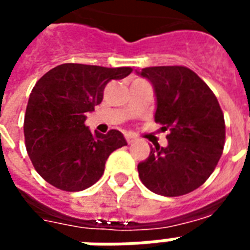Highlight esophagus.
Returning a JSON list of instances; mask_svg holds the SVG:
<instances>
[{"label":"esophagus","mask_w":250,"mask_h":250,"mask_svg":"<svg viewBox=\"0 0 250 250\" xmlns=\"http://www.w3.org/2000/svg\"><path fill=\"white\" fill-rule=\"evenodd\" d=\"M125 140H127V143L130 144V143H132V142H135V140H136V138H135L134 135L125 134Z\"/></svg>","instance_id":"esophagus-1"}]
</instances>
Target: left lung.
<instances>
[{"label": "left lung", "instance_id": "8db88e82", "mask_svg": "<svg viewBox=\"0 0 250 250\" xmlns=\"http://www.w3.org/2000/svg\"><path fill=\"white\" fill-rule=\"evenodd\" d=\"M136 73L152 84L155 122L169 130L167 147H151L148 158L138 164L140 180L158 195H187L204 184L223 153L225 122L217 98L184 66H155Z\"/></svg>", "mask_w": 250, "mask_h": 250}]
</instances>
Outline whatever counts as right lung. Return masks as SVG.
<instances>
[{
    "mask_svg": "<svg viewBox=\"0 0 250 250\" xmlns=\"http://www.w3.org/2000/svg\"><path fill=\"white\" fill-rule=\"evenodd\" d=\"M131 73V67L63 63L36 83L23 134L33 166L49 184L67 192L86 189L101 179L111 152L127 144L120 131L91 132L84 122L101 104L107 83Z\"/></svg>",
    "mask_w": 250,
    "mask_h": 250,
    "instance_id": "obj_1",
    "label": "right lung"
}]
</instances>
